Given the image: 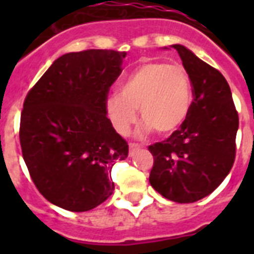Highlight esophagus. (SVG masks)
Returning a JSON list of instances; mask_svg holds the SVG:
<instances>
[{"mask_svg": "<svg viewBox=\"0 0 254 254\" xmlns=\"http://www.w3.org/2000/svg\"><path fill=\"white\" fill-rule=\"evenodd\" d=\"M138 149H139L138 143H129V153H130V155L134 154V151L138 150Z\"/></svg>", "mask_w": 254, "mask_h": 254, "instance_id": "34e87169", "label": "esophagus"}]
</instances>
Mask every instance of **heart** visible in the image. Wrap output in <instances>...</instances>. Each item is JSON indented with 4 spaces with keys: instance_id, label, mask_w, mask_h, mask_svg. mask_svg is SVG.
Wrapping results in <instances>:
<instances>
[{
    "instance_id": "heart-1",
    "label": "heart",
    "mask_w": 254,
    "mask_h": 254,
    "mask_svg": "<svg viewBox=\"0 0 254 254\" xmlns=\"http://www.w3.org/2000/svg\"><path fill=\"white\" fill-rule=\"evenodd\" d=\"M192 103L189 73L182 65L165 62H147L131 71L120 84L119 95L107 99L105 108L116 130L125 134L137 119L142 125L139 134L154 129L170 134L187 119Z\"/></svg>"
}]
</instances>
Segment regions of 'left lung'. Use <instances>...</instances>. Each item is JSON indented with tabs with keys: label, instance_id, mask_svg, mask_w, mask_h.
Segmentation results:
<instances>
[{
	"label": "left lung",
	"instance_id": "1",
	"mask_svg": "<svg viewBox=\"0 0 254 254\" xmlns=\"http://www.w3.org/2000/svg\"><path fill=\"white\" fill-rule=\"evenodd\" d=\"M171 47L192 83L193 101L179 129L149 146L154 157L149 182L169 200L193 203L213 192L232 169L239 116L225 77L185 46Z\"/></svg>",
	"mask_w": 254,
	"mask_h": 254
}]
</instances>
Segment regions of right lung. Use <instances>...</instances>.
<instances>
[{"mask_svg":"<svg viewBox=\"0 0 254 254\" xmlns=\"http://www.w3.org/2000/svg\"><path fill=\"white\" fill-rule=\"evenodd\" d=\"M125 57L113 50L64 54L26 96L22 155L39 192L61 208L89 211L115 191L112 167L129 147L105 103Z\"/></svg>","mask_w":254,"mask_h":254,"instance_id":"right-lung-1","label":"right lung"}]
</instances>
